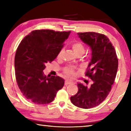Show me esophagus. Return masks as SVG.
Masks as SVG:
<instances>
[{
  "label": "esophagus",
  "instance_id": "esophagus-1",
  "mask_svg": "<svg viewBox=\"0 0 131 131\" xmlns=\"http://www.w3.org/2000/svg\"><path fill=\"white\" fill-rule=\"evenodd\" d=\"M71 84V82L69 81L66 80V81H65V85H68V84Z\"/></svg>",
  "mask_w": 131,
  "mask_h": 131
}]
</instances>
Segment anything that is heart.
<instances>
[{
  "instance_id": "1",
  "label": "heart",
  "mask_w": 131,
  "mask_h": 131,
  "mask_svg": "<svg viewBox=\"0 0 131 131\" xmlns=\"http://www.w3.org/2000/svg\"><path fill=\"white\" fill-rule=\"evenodd\" d=\"M72 50H73L74 52L77 55H81L85 51V46L81 43V42L79 41H76L74 43H73L72 46H71ZM65 73L68 75L69 76H73L74 73L73 69L72 68H67L65 69Z\"/></svg>"
}]
</instances>
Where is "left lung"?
Here are the masks:
<instances>
[{
	"mask_svg": "<svg viewBox=\"0 0 131 131\" xmlns=\"http://www.w3.org/2000/svg\"><path fill=\"white\" fill-rule=\"evenodd\" d=\"M78 35L92 50L91 61L85 73V76L91 79V84L88 87L77 84L78 92L70 97V101L79 107L91 108L100 105L109 94L118 61L114 46L106 35L91 32Z\"/></svg>",
	"mask_w": 131,
	"mask_h": 131,
	"instance_id": "8db88e82",
	"label": "left lung"
}]
</instances>
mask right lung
<instances>
[{
	"mask_svg": "<svg viewBox=\"0 0 131 131\" xmlns=\"http://www.w3.org/2000/svg\"><path fill=\"white\" fill-rule=\"evenodd\" d=\"M70 33L35 30L19 43L15 55V79L21 93L28 101L37 105L50 103L63 87V79L44 76L43 70L46 63L56 58Z\"/></svg>",
	"mask_w": 131,
	"mask_h": 131,
	"instance_id": "add662e5",
	"label": "right lung"
}]
</instances>
